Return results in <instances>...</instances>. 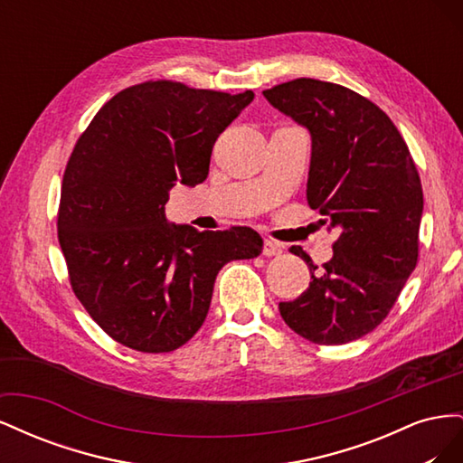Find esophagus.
I'll list each match as a JSON object with an SVG mask.
<instances>
[{"mask_svg":"<svg viewBox=\"0 0 463 463\" xmlns=\"http://www.w3.org/2000/svg\"><path fill=\"white\" fill-rule=\"evenodd\" d=\"M282 253V245L272 241V240H264V245H262V255L264 257H276Z\"/></svg>","mask_w":463,"mask_h":463,"instance_id":"obj_1","label":"esophagus"}]
</instances>
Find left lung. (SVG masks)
Instances as JSON below:
<instances>
[{"label": "left lung", "mask_w": 463, "mask_h": 463, "mask_svg": "<svg viewBox=\"0 0 463 463\" xmlns=\"http://www.w3.org/2000/svg\"><path fill=\"white\" fill-rule=\"evenodd\" d=\"M311 133L307 203L335 230L334 257L279 303L286 325L318 345L354 342L394 307L419 259L423 189L408 145L384 111L354 90L296 79L262 92Z\"/></svg>", "instance_id": "8db88e82"}]
</instances>
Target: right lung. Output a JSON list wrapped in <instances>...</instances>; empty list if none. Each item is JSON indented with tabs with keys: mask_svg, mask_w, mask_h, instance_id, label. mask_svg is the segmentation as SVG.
Listing matches in <instances>:
<instances>
[{
	"mask_svg": "<svg viewBox=\"0 0 463 463\" xmlns=\"http://www.w3.org/2000/svg\"><path fill=\"white\" fill-rule=\"evenodd\" d=\"M175 80H146L106 102L69 156L58 237L77 299L109 338L143 354L174 352L208 315L214 279L253 259L247 226H170L167 191L199 185L220 133L253 102Z\"/></svg>",
	"mask_w": 463,
	"mask_h": 463,
	"instance_id": "right-lung-1",
	"label": "right lung"
}]
</instances>
